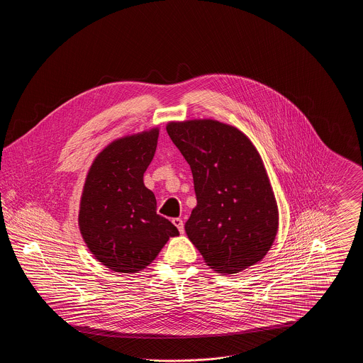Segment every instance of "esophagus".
<instances>
[{"instance_id": "34e87169", "label": "esophagus", "mask_w": 363, "mask_h": 363, "mask_svg": "<svg viewBox=\"0 0 363 363\" xmlns=\"http://www.w3.org/2000/svg\"><path fill=\"white\" fill-rule=\"evenodd\" d=\"M173 225L178 228V231H179L181 234H184L185 228H184V222H182V219H179V218H174Z\"/></svg>"}]
</instances>
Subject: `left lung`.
Listing matches in <instances>:
<instances>
[{
	"mask_svg": "<svg viewBox=\"0 0 363 363\" xmlns=\"http://www.w3.org/2000/svg\"><path fill=\"white\" fill-rule=\"evenodd\" d=\"M166 130L189 163L197 206L185 231L208 267L233 275L265 257L279 209L257 148L233 125L203 118L170 121Z\"/></svg>",
	"mask_w": 363,
	"mask_h": 363,
	"instance_id": "1",
	"label": "left lung"
}]
</instances>
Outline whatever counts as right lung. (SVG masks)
Here are the masks:
<instances>
[{
	"label": "right lung",
	"instance_id": "1",
	"mask_svg": "<svg viewBox=\"0 0 363 363\" xmlns=\"http://www.w3.org/2000/svg\"><path fill=\"white\" fill-rule=\"evenodd\" d=\"M159 128L113 140L94 159L83 186L79 228L88 250L106 268L138 274L177 227L156 213L155 194L143 177L155 155Z\"/></svg>",
	"mask_w": 363,
	"mask_h": 363
}]
</instances>
